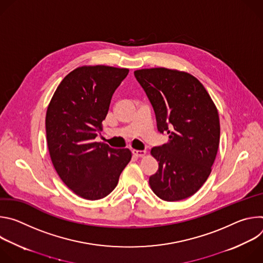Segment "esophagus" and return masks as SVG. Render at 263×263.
Masks as SVG:
<instances>
[{"mask_svg": "<svg viewBox=\"0 0 263 263\" xmlns=\"http://www.w3.org/2000/svg\"><path fill=\"white\" fill-rule=\"evenodd\" d=\"M132 154L135 157H143L145 155V151H138V149H132Z\"/></svg>", "mask_w": 263, "mask_h": 263, "instance_id": "1", "label": "esophagus"}]
</instances>
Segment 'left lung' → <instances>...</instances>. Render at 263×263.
<instances>
[{
    "label": "left lung",
    "instance_id": "1",
    "mask_svg": "<svg viewBox=\"0 0 263 263\" xmlns=\"http://www.w3.org/2000/svg\"><path fill=\"white\" fill-rule=\"evenodd\" d=\"M134 76L151 102L157 129L168 142L151 149L158 171L148 179L154 194L167 202L195 195L208 179L219 144L217 109L193 74L165 67L143 68Z\"/></svg>",
    "mask_w": 263,
    "mask_h": 263
}]
</instances>
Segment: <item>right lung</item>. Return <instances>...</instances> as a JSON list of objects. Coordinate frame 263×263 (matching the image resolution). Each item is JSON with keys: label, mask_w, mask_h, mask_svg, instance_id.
<instances>
[{"label": "right lung", "mask_w": 263, "mask_h": 263, "mask_svg": "<svg viewBox=\"0 0 263 263\" xmlns=\"http://www.w3.org/2000/svg\"><path fill=\"white\" fill-rule=\"evenodd\" d=\"M128 72V68L107 65L77 67L60 82L48 106L46 132L52 163L63 183L83 199L108 196L131 160L129 148H112L95 140L112 95Z\"/></svg>", "instance_id": "1"}]
</instances>
